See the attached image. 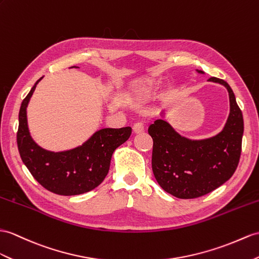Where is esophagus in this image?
Segmentation results:
<instances>
[{"mask_svg":"<svg viewBox=\"0 0 259 259\" xmlns=\"http://www.w3.org/2000/svg\"><path fill=\"white\" fill-rule=\"evenodd\" d=\"M144 130H145L144 122H136L133 126V131H134V133H136V134L142 133V132H144Z\"/></svg>","mask_w":259,"mask_h":259,"instance_id":"esophagus-1","label":"esophagus"}]
</instances>
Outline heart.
Wrapping results in <instances>:
<instances>
[{"instance_id":"b5f03b06","label":"heart","mask_w":259,"mask_h":259,"mask_svg":"<svg viewBox=\"0 0 259 259\" xmlns=\"http://www.w3.org/2000/svg\"><path fill=\"white\" fill-rule=\"evenodd\" d=\"M143 92H144V93H146V92H147V90H143Z\"/></svg>"}]
</instances>
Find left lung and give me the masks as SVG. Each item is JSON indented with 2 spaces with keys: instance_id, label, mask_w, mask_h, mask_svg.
<instances>
[{
  "instance_id": "left-lung-1",
  "label": "left lung",
  "mask_w": 259,
  "mask_h": 259,
  "mask_svg": "<svg viewBox=\"0 0 259 259\" xmlns=\"http://www.w3.org/2000/svg\"><path fill=\"white\" fill-rule=\"evenodd\" d=\"M209 81L224 85L230 97V114L219 134L190 140L162 118L148 127L154 141L151 167L155 178L163 190L179 199L199 198L215 190L235 172L241 157L244 121L234 92L222 79L212 77Z\"/></svg>"
}]
</instances>
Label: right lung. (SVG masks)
Segmentation results:
<instances>
[{"mask_svg":"<svg viewBox=\"0 0 259 259\" xmlns=\"http://www.w3.org/2000/svg\"><path fill=\"white\" fill-rule=\"evenodd\" d=\"M37 80L23 100L18 114L17 147L29 172L39 184L56 194L77 195L89 192L104 180L114 150L128 140L130 126L97 131L81 146L64 151L41 148L30 136L27 125V105Z\"/></svg>","mask_w":259,"mask_h":259,"instance_id":"1","label":"right lung"}]
</instances>
